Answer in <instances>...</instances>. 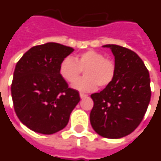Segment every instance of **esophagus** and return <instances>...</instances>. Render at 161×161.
Returning a JSON list of instances; mask_svg holds the SVG:
<instances>
[{
    "instance_id": "obj_1",
    "label": "esophagus",
    "mask_w": 161,
    "mask_h": 161,
    "mask_svg": "<svg viewBox=\"0 0 161 161\" xmlns=\"http://www.w3.org/2000/svg\"><path fill=\"white\" fill-rule=\"evenodd\" d=\"M87 96H88V95H86V94H83V93H81V94H80V98L81 99L86 98Z\"/></svg>"
}]
</instances>
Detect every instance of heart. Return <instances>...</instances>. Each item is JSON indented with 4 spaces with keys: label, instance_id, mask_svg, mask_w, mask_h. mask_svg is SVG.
<instances>
[{
    "label": "heart",
    "instance_id": "heart-1",
    "mask_svg": "<svg viewBox=\"0 0 161 161\" xmlns=\"http://www.w3.org/2000/svg\"><path fill=\"white\" fill-rule=\"evenodd\" d=\"M85 71L84 79L77 80ZM116 72L114 61L106 59L102 53L89 50L78 54L73 59L65 58L59 66L61 77L70 84L74 83L72 87L82 92H90L96 89L105 88L113 82Z\"/></svg>",
    "mask_w": 161,
    "mask_h": 161
}]
</instances>
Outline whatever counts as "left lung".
<instances>
[{
	"label": "left lung",
	"mask_w": 161,
	"mask_h": 161,
	"mask_svg": "<svg viewBox=\"0 0 161 161\" xmlns=\"http://www.w3.org/2000/svg\"><path fill=\"white\" fill-rule=\"evenodd\" d=\"M103 47L114 53L116 72L109 85L90 96V124L100 136L118 139L134 131L143 119L150 102V78L135 52L114 44Z\"/></svg>",
	"instance_id": "1"
}]
</instances>
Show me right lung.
Wrapping results in <instances>:
<instances>
[{"label":"right lung","mask_w":161,"mask_h":161,"mask_svg":"<svg viewBox=\"0 0 161 161\" xmlns=\"http://www.w3.org/2000/svg\"><path fill=\"white\" fill-rule=\"evenodd\" d=\"M74 49L56 42L32 47L18 61L11 86L18 118L33 131L51 135L65 128L80 101L59 66Z\"/></svg>","instance_id":"right-lung-1"}]
</instances>
